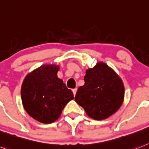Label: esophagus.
I'll return each mask as SVG.
<instances>
[{
	"label": "esophagus",
	"mask_w": 149,
	"mask_h": 149,
	"mask_svg": "<svg viewBox=\"0 0 149 149\" xmlns=\"http://www.w3.org/2000/svg\"><path fill=\"white\" fill-rule=\"evenodd\" d=\"M77 88H74V89H72V91H73V94L74 96H75L76 93H77Z\"/></svg>",
	"instance_id": "34e87169"
}]
</instances>
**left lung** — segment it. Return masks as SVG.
I'll list each match as a JSON object with an SVG mask.
<instances>
[{
  "instance_id": "1",
  "label": "left lung",
  "mask_w": 149,
  "mask_h": 149,
  "mask_svg": "<svg viewBox=\"0 0 149 149\" xmlns=\"http://www.w3.org/2000/svg\"><path fill=\"white\" fill-rule=\"evenodd\" d=\"M124 85L117 74L104 62L86 71L84 84L79 87L75 101L88 116L97 120L115 113L124 100Z\"/></svg>"
}]
</instances>
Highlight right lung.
Here are the masks:
<instances>
[{"mask_svg": "<svg viewBox=\"0 0 149 149\" xmlns=\"http://www.w3.org/2000/svg\"><path fill=\"white\" fill-rule=\"evenodd\" d=\"M59 66L44 65L28 74L21 87L23 106L29 116L42 123L57 120L66 104L74 99L57 73Z\"/></svg>", "mask_w": 149, "mask_h": 149, "instance_id": "add662e5", "label": "right lung"}]
</instances>
